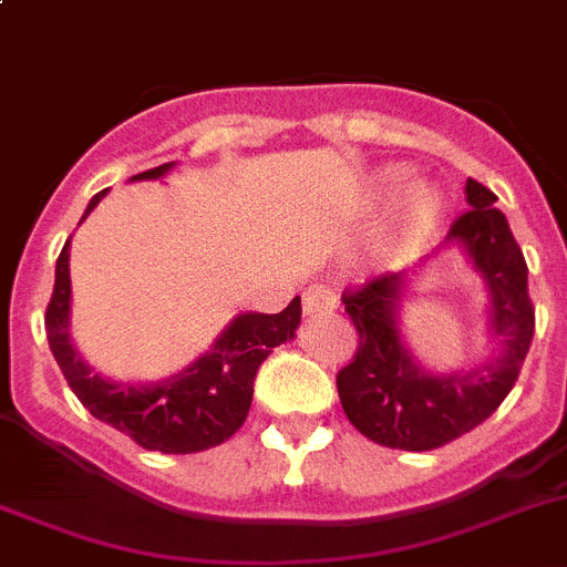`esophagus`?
Segmentation results:
<instances>
[{
    "mask_svg": "<svg viewBox=\"0 0 567 567\" xmlns=\"http://www.w3.org/2000/svg\"><path fill=\"white\" fill-rule=\"evenodd\" d=\"M336 305H339V296L328 285H310L302 296V308L308 316H324L333 313Z\"/></svg>",
    "mask_w": 567,
    "mask_h": 567,
    "instance_id": "obj_1",
    "label": "esophagus"
}]
</instances>
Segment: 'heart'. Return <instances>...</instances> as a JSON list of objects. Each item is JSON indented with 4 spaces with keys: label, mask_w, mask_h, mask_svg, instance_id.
I'll list each match as a JSON object with an SVG mask.
<instances>
[{
    "label": "heart",
    "mask_w": 567,
    "mask_h": 567,
    "mask_svg": "<svg viewBox=\"0 0 567 567\" xmlns=\"http://www.w3.org/2000/svg\"><path fill=\"white\" fill-rule=\"evenodd\" d=\"M401 181H404V172L384 169L375 181V192L390 195L392 188L401 186ZM437 212H441V197L435 188L430 183H410L401 188V195L395 197V206H392V231L401 239L417 237L437 220Z\"/></svg>",
    "instance_id": "obj_1"
}]
</instances>
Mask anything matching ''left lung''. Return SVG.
Wrapping results in <instances>:
<instances>
[{"mask_svg":"<svg viewBox=\"0 0 567 567\" xmlns=\"http://www.w3.org/2000/svg\"><path fill=\"white\" fill-rule=\"evenodd\" d=\"M466 200L472 208L452 223L446 239L461 243L486 279L497 359L449 375L421 370L406 353L395 321L406 271L379 274L341 293L347 316L359 330V347L336 375V386L347 421L379 446L426 452L481 426L517 384L532 347L528 265L506 214L494 208L492 188L472 177L466 181Z\"/></svg>","mask_w":567,"mask_h":567,"instance_id":"8db88e82","label":"left lung"}]
</instances>
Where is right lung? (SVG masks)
Listing matches in <instances>:
<instances>
[{
  "label": "right lung",
  "mask_w": 567,
  "mask_h": 567,
  "mask_svg": "<svg viewBox=\"0 0 567 567\" xmlns=\"http://www.w3.org/2000/svg\"><path fill=\"white\" fill-rule=\"evenodd\" d=\"M172 163L141 172L132 181H155ZM106 192L90 200L84 217ZM81 217V220H84ZM302 319V302L296 296L282 313H243L217 339L212 353L197 359L186 372L157 384H115L81 361L70 344V239L55 262V285L50 296L44 328L50 350L59 361L70 390L99 421L130 435L137 446L163 455H192L220 446L246 423L254 398V375L274 347L293 339Z\"/></svg>",
  "instance_id": "add662e5"
}]
</instances>
